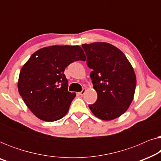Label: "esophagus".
Returning a JSON list of instances; mask_svg holds the SVG:
<instances>
[{
  "mask_svg": "<svg viewBox=\"0 0 161 161\" xmlns=\"http://www.w3.org/2000/svg\"><path fill=\"white\" fill-rule=\"evenodd\" d=\"M85 92H86V89H83L80 92H79V94H80V95H83V94H85Z\"/></svg>",
  "mask_w": 161,
  "mask_h": 161,
  "instance_id": "1",
  "label": "esophagus"
}]
</instances>
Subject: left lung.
I'll return each instance as SVG.
<instances>
[{
  "label": "left lung",
  "instance_id": "left-lung-1",
  "mask_svg": "<svg viewBox=\"0 0 161 161\" xmlns=\"http://www.w3.org/2000/svg\"><path fill=\"white\" fill-rule=\"evenodd\" d=\"M90 78L97 100L89 107L94 115L113 120L127 111L133 100L136 77L131 64L121 50L107 42L83 44Z\"/></svg>",
  "mask_w": 161,
  "mask_h": 161
}]
</instances>
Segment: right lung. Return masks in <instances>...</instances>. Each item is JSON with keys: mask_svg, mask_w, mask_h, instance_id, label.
I'll list each match as a JSON object with an SVG mask.
<instances>
[{"mask_svg": "<svg viewBox=\"0 0 161 161\" xmlns=\"http://www.w3.org/2000/svg\"><path fill=\"white\" fill-rule=\"evenodd\" d=\"M86 57L78 45H53L33 53L19 72L17 88L30 111L45 122L63 118L69 111L75 92H68L65 68Z\"/></svg>", "mask_w": 161, "mask_h": 161, "instance_id": "add662e5", "label": "right lung"}]
</instances>
